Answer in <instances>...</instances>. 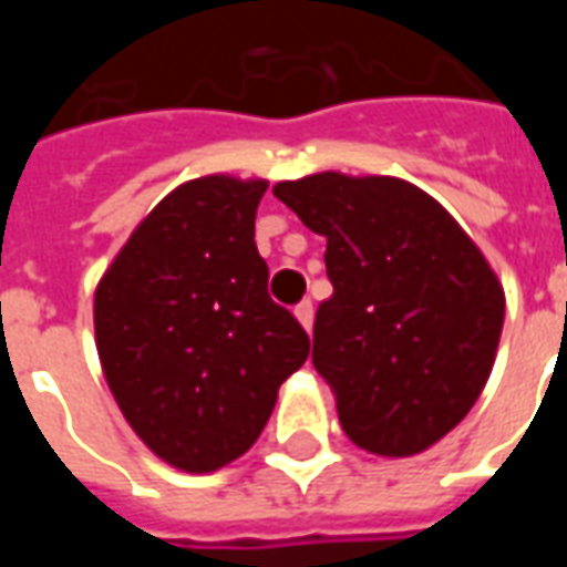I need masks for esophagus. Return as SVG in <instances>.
Returning a JSON list of instances; mask_svg holds the SVG:
<instances>
[{
  "mask_svg": "<svg viewBox=\"0 0 567 567\" xmlns=\"http://www.w3.org/2000/svg\"><path fill=\"white\" fill-rule=\"evenodd\" d=\"M295 316H297V321H300V324L307 328V331H312V303H309V300H303V303H297Z\"/></svg>",
  "mask_w": 567,
  "mask_h": 567,
  "instance_id": "1",
  "label": "esophagus"
}]
</instances>
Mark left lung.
I'll list each match as a JSON object with an SVG mask.
<instances>
[{
    "label": "left lung",
    "instance_id": "8db88e82",
    "mask_svg": "<svg viewBox=\"0 0 567 567\" xmlns=\"http://www.w3.org/2000/svg\"><path fill=\"white\" fill-rule=\"evenodd\" d=\"M272 194L328 239L333 295L316 312L312 364L346 437L385 458L434 446L486 385L504 288L474 239L425 190L392 175L316 173Z\"/></svg>",
    "mask_w": 567,
    "mask_h": 567
}]
</instances>
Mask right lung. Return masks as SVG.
<instances>
[{"instance_id": "obj_1", "label": "right lung", "mask_w": 567, "mask_h": 567, "mask_svg": "<svg viewBox=\"0 0 567 567\" xmlns=\"http://www.w3.org/2000/svg\"><path fill=\"white\" fill-rule=\"evenodd\" d=\"M264 178L203 175L145 215L96 285L109 389L157 458L209 474L251 450L309 355L300 321L267 295L255 246Z\"/></svg>"}]
</instances>
